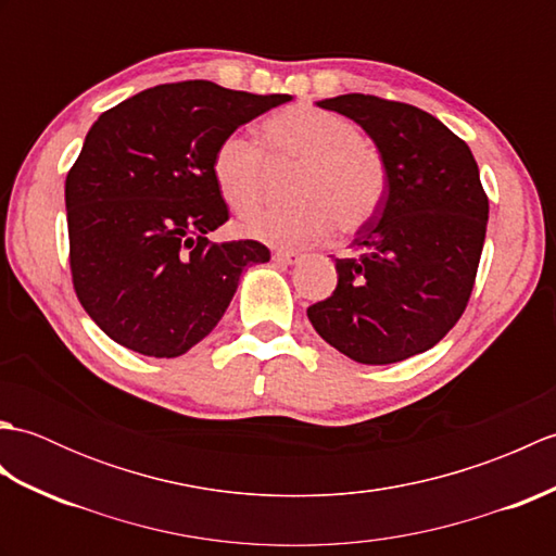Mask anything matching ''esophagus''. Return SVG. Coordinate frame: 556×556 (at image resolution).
Listing matches in <instances>:
<instances>
[{
  "mask_svg": "<svg viewBox=\"0 0 556 556\" xmlns=\"http://www.w3.org/2000/svg\"><path fill=\"white\" fill-rule=\"evenodd\" d=\"M271 260H275V263H279V265H296L301 260V253L299 251H285V248H281V251L271 253Z\"/></svg>",
  "mask_w": 556,
  "mask_h": 556,
  "instance_id": "1",
  "label": "esophagus"
}]
</instances>
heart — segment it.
Masks as SVG:
<instances>
[{
	"mask_svg": "<svg viewBox=\"0 0 556 556\" xmlns=\"http://www.w3.org/2000/svg\"><path fill=\"white\" fill-rule=\"evenodd\" d=\"M257 143L231 134L212 155V179L236 215H251L265 195L267 162L296 167L287 207L257 212L241 231L269 245H313L337 231H358L380 212L389 169L384 155L363 138L356 124L320 108H289L260 126Z\"/></svg>",
	"mask_w": 556,
	"mask_h": 556,
	"instance_id": "heart-1",
	"label": "heart"
}]
</instances>
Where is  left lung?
<instances>
[{
	"instance_id": "1",
	"label": "left lung",
	"mask_w": 556,
	"mask_h": 556,
	"mask_svg": "<svg viewBox=\"0 0 556 556\" xmlns=\"http://www.w3.org/2000/svg\"><path fill=\"white\" fill-rule=\"evenodd\" d=\"M356 122L384 155L387 198L334 257L337 289L308 308L329 346L387 365L432 349L464 315L476 285L490 203L473 152L413 104L375 96L317 102Z\"/></svg>"
}]
</instances>
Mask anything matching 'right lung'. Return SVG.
I'll return each instance as SVG.
<instances>
[{"label":"right lung","instance_id":"add662e5","mask_svg":"<svg viewBox=\"0 0 556 556\" xmlns=\"http://www.w3.org/2000/svg\"><path fill=\"white\" fill-rule=\"evenodd\" d=\"M291 96L164 83L90 126L66 176L68 263L86 313L116 344L176 358L222 320L257 241L212 243L229 219L212 179L224 138Z\"/></svg>","mask_w":556,"mask_h":556}]
</instances>
